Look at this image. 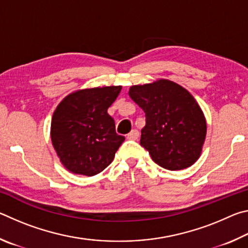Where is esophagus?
<instances>
[{
  "instance_id": "34e87169",
  "label": "esophagus",
  "mask_w": 248,
  "mask_h": 248,
  "mask_svg": "<svg viewBox=\"0 0 248 248\" xmlns=\"http://www.w3.org/2000/svg\"><path fill=\"white\" fill-rule=\"evenodd\" d=\"M138 138H139V131H138V130H136V129L132 130V131L127 136L128 140H137Z\"/></svg>"
}]
</instances>
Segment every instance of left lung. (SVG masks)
<instances>
[{
    "label": "left lung",
    "mask_w": 248,
    "mask_h": 248,
    "mask_svg": "<svg viewBox=\"0 0 248 248\" xmlns=\"http://www.w3.org/2000/svg\"><path fill=\"white\" fill-rule=\"evenodd\" d=\"M129 96L145 112L140 144L163 169L179 170L200 157L207 121L199 104L179 84L165 78L132 85Z\"/></svg>",
    "instance_id": "8db88e82"
}]
</instances>
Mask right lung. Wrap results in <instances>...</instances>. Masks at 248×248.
I'll return each mask as SVG.
<instances>
[{
	"label": "right lung",
	"instance_id": "1",
	"mask_svg": "<svg viewBox=\"0 0 248 248\" xmlns=\"http://www.w3.org/2000/svg\"><path fill=\"white\" fill-rule=\"evenodd\" d=\"M121 86L72 92L53 112L50 136L61 164L73 174L94 176L110 164L124 137L108 115Z\"/></svg>",
	"mask_w": 248,
	"mask_h": 248
}]
</instances>
